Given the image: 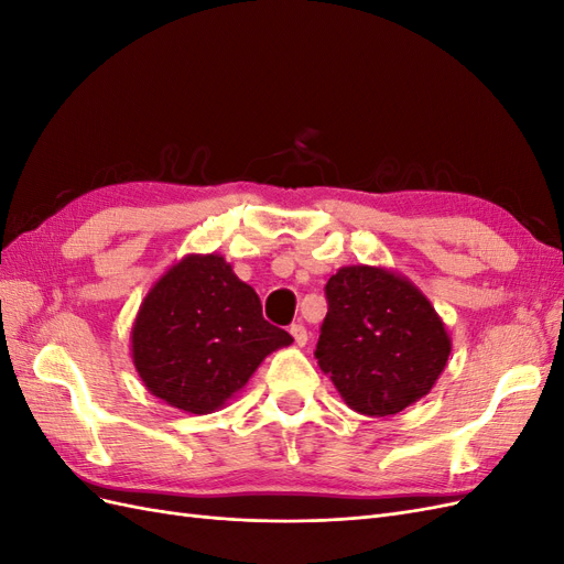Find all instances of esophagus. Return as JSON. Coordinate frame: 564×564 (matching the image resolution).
Masks as SVG:
<instances>
[{"label": "esophagus", "instance_id": "1", "mask_svg": "<svg viewBox=\"0 0 564 564\" xmlns=\"http://www.w3.org/2000/svg\"><path fill=\"white\" fill-rule=\"evenodd\" d=\"M289 332H292V336H294V344L296 346H305V344H308V332H305V327H303V324H292V329H289Z\"/></svg>", "mask_w": 564, "mask_h": 564}]
</instances>
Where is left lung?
<instances>
[{"label": "left lung", "instance_id": "8db88e82", "mask_svg": "<svg viewBox=\"0 0 564 564\" xmlns=\"http://www.w3.org/2000/svg\"><path fill=\"white\" fill-rule=\"evenodd\" d=\"M317 365L367 416H390L431 392L452 338L421 289L383 265H344L327 282Z\"/></svg>", "mask_w": 564, "mask_h": 564}]
</instances>
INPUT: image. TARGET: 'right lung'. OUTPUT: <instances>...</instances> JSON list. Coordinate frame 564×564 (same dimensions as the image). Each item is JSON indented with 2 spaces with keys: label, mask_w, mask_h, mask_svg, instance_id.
<instances>
[{
  "label": "right lung",
  "mask_w": 564,
  "mask_h": 564,
  "mask_svg": "<svg viewBox=\"0 0 564 564\" xmlns=\"http://www.w3.org/2000/svg\"><path fill=\"white\" fill-rule=\"evenodd\" d=\"M292 340L263 319L259 294L224 256L187 253L135 313L131 360L152 395L187 414H212Z\"/></svg>",
  "instance_id": "add662e5"
}]
</instances>
